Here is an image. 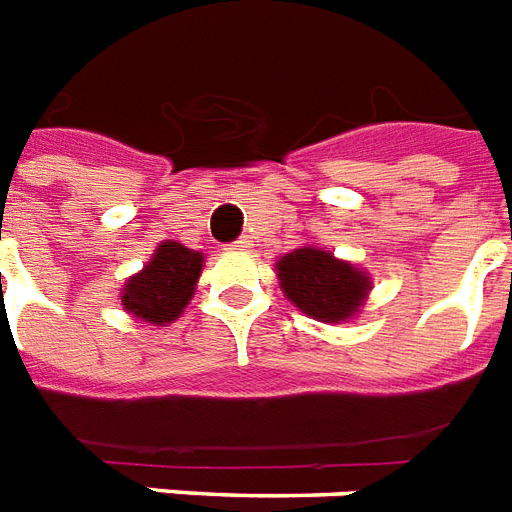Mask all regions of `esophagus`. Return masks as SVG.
<instances>
[{"label": "esophagus", "instance_id": "34e87169", "mask_svg": "<svg viewBox=\"0 0 512 512\" xmlns=\"http://www.w3.org/2000/svg\"><path fill=\"white\" fill-rule=\"evenodd\" d=\"M228 249H233V252H249V249H252V241L239 239V241H233Z\"/></svg>", "mask_w": 512, "mask_h": 512}]
</instances>
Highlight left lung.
<instances>
[{"label": "left lung", "mask_w": 512, "mask_h": 512, "mask_svg": "<svg viewBox=\"0 0 512 512\" xmlns=\"http://www.w3.org/2000/svg\"><path fill=\"white\" fill-rule=\"evenodd\" d=\"M284 295L311 319L346 322L362 308L370 276L319 247H300L276 263Z\"/></svg>", "instance_id": "1"}]
</instances>
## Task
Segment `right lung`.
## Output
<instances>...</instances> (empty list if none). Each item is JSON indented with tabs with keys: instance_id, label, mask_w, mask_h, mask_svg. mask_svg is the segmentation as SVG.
I'll return each mask as SVG.
<instances>
[{
	"instance_id": "add662e5",
	"label": "right lung",
	"mask_w": 512,
	"mask_h": 512,
	"mask_svg": "<svg viewBox=\"0 0 512 512\" xmlns=\"http://www.w3.org/2000/svg\"><path fill=\"white\" fill-rule=\"evenodd\" d=\"M201 268V252L182 247L179 241H163L150 257V263L128 279L120 303L128 314L142 322L169 325L182 317V311L193 298Z\"/></svg>"
}]
</instances>
